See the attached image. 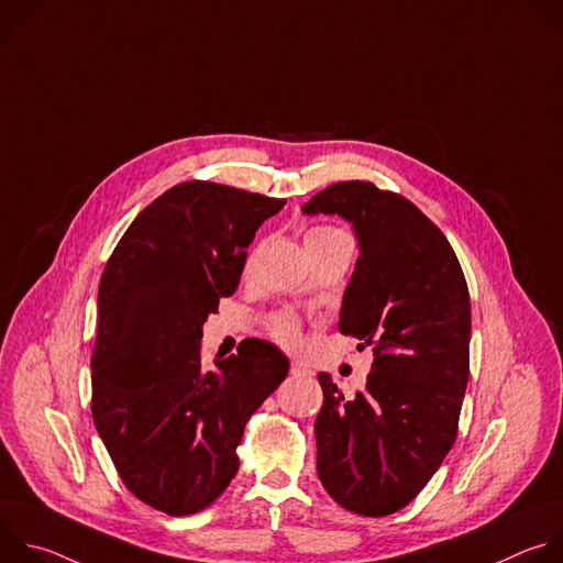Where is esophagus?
Here are the masks:
<instances>
[{
    "label": "esophagus",
    "instance_id": "34e87169",
    "mask_svg": "<svg viewBox=\"0 0 563 563\" xmlns=\"http://www.w3.org/2000/svg\"><path fill=\"white\" fill-rule=\"evenodd\" d=\"M289 374H291V376H309V374H311V369H309V367H305L302 363L294 361V363H291V367H289Z\"/></svg>",
    "mask_w": 563,
    "mask_h": 563
}]
</instances>
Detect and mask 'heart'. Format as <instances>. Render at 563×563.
Segmentation results:
<instances>
[{
	"label": "heart",
	"instance_id": "heart-1",
	"mask_svg": "<svg viewBox=\"0 0 563 563\" xmlns=\"http://www.w3.org/2000/svg\"><path fill=\"white\" fill-rule=\"evenodd\" d=\"M339 235H345L341 229H334V227H313L307 231L305 235V245H316V243H323V240H330V238H339ZM272 336L285 345V347H294L298 345L300 341V328H298V320L294 316H287V313H280V316H274L272 320Z\"/></svg>",
	"mask_w": 563,
	"mask_h": 563
}]
</instances>
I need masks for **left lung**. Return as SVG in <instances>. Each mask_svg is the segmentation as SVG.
Masks as SVG:
<instances>
[{
    "instance_id": "left-lung-1",
    "label": "left lung",
    "mask_w": 563,
    "mask_h": 563,
    "mask_svg": "<svg viewBox=\"0 0 563 563\" xmlns=\"http://www.w3.org/2000/svg\"><path fill=\"white\" fill-rule=\"evenodd\" d=\"M302 213L352 222L361 256L339 330L374 352L354 398L318 374V478L345 510L385 517L426 488L454 445L470 376L465 276L443 231L408 198L372 183L330 185Z\"/></svg>"
}]
</instances>
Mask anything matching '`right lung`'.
<instances>
[{
	"mask_svg": "<svg viewBox=\"0 0 563 563\" xmlns=\"http://www.w3.org/2000/svg\"><path fill=\"white\" fill-rule=\"evenodd\" d=\"M283 207L227 185H176L137 213L104 267L91 412L124 486L159 512L194 515L224 493L250 417L289 372L261 339L216 369L200 358L202 325Z\"/></svg>",
	"mask_w": 563,
	"mask_h": 563,
	"instance_id": "right-lung-1",
	"label": "right lung"
}]
</instances>
